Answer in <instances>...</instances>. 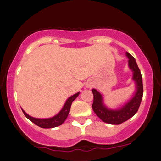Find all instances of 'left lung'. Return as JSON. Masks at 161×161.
Returning <instances> with one entry per match:
<instances>
[{
    "label": "left lung",
    "instance_id": "obj_1",
    "mask_svg": "<svg viewBox=\"0 0 161 161\" xmlns=\"http://www.w3.org/2000/svg\"><path fill=\"white\" fill-rule=\"evenodd\" d=\"M128 58V67L133 72L132 80L135 82V92L130 99L120 107L114 108H108L103 102V96L96 89H92L93 103L92 107L96 114L104 123L118 125L132 117L139 109L143 96V84L140 70L135 58L128 53H126Z\"/></svg>",
    "mask_w": 161,
    "mask_h": 161
}]
</instances>
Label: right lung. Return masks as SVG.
<instances>
[{"label":"right lung","mask_w":161,"mask_h":161,"mask_svg":"<svg viewBox=\"0 0 161 161\" xmlns=\"http://www.w3.org/2000/svg\"><path fill=\"white\" fill-rule=\"evenodd\" d=\"M80 92H76V94L73 95L71 97H69L65 101L64 105H63V108H61V110L57 114H55V116L49 117V118H36V117H31L30 115L27 114L25 111L22 109L25 116L28 118L29 120H31L32 123L36 124V125L41 127L42 128H55L60 125L61 124L64 123L65 119H66L68 115L69 114L70 108H71V103L75 99L77 98L79 95H80Z\"/></svg>","instance_id":"right-lung-1"}]
</instances>
